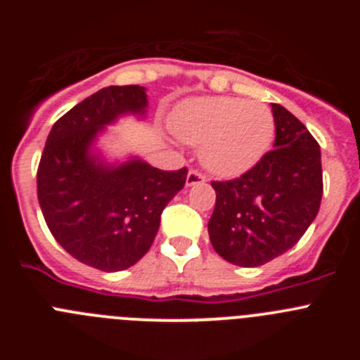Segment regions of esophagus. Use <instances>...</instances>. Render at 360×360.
<instances>
[{
    "instance_id": "esophagus-1",
    "label": "esophagus",
    "mask_w": 360,
    "mask_h": 360,
    "mask_svg": "<svg viewBox=\"0 0 360 360\" xmlns=\"http://www.w3.org/2000/svg\"><path fill=\"white\" fill-rule=\"evenodd\" d=\"M207 180V176L203 173H200L198 169H191L189 174H187V186H196V184H203Z\"/></svg>"
}]
</instances>
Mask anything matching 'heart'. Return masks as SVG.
Listing matches in <instances>:
<instances>
[{
	"instance_id": "heart-1",
	"label": "heart",
	"mask_w": 360,
	"mask_h": 360,
	"mask_svg": "<svg viewBox=\"0 0 360 360\" xmlns=\"http://www.w3.org/2000/svg\"><path fill=\"white\" fill-rule=\"evenodd\" d=\"M171 128L178 139L202 146V162L219 176L249 171L274 139L272 110L238 97H198L174 111Z\"/></svg>"
}]
</instances>
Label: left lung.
Returning a JSON list of instances; mask_svg holds the SVG:
<instances>
[{
	"mask_svg": "<svg viewBox=\"0 0 360 360\" xmlns=\"http://www.w3.org/2000/svg\"><path fill=\"white\" fill-rule=\"evenodd\" d=\"M274 149L241 176L211 182L216 205L209 238L219 256L259 266L292 249L321 207V149L297 117L272 104Z\"/></svg>",
	"mask_w": 360,
	"mask_h": 360,
	"instance_id": "left-lung-1",
	"label": "left lung"
}]
</instances>
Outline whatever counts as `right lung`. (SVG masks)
I'll use <instances>...</instances> for the list:
<instances>
[{
	"label": "right lung",
	"instance_id": "right-lung-1",
	"mask_svg": "<svg viewBox=\"0 0 360 360\" xmlns=\"http://www.w3.org/2000/svg\"><path fill=\"white\" fill-rule=\"evenodd\" d=\"M146 88L108 86L53 124L39 167L37 200L52 236L77 262L104 272L129 269L149 250L187 167L162 171L142 160L101 164L97 133L122 113L144 115Z\"/></svg>",
	"mask_w": 360,
	"mask_h": 360
}]
</instances>
